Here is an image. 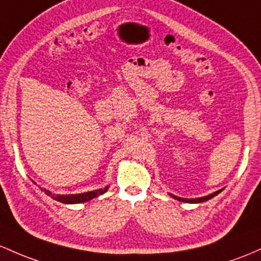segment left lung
I'll use <instances>...</instances> for the list:
<instances>
[{"label":"left lung","instance_id":"obj_1","mask_svg":"<svg viewBox=\"0 0 261 261\" xmlns=\"http://www.w3.org/2000/svg\"><path fill=\"white\" fill-rule=\"evenodd\" d=\"M222 190H223V189H222ZM222 190H218V191L213 192V194H211L208 196H204V197H198V198H182V197H177V196L171 195V194H170V196H171L172 198H175V200L181 201V202H187V203H201V202L208 201L212 197H215V196H217L219 192H222Z\"/></svg>","mask_w":261,"mask_h":261}]
</instances>
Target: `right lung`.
Listing matches in <instances>:
<instances>
[{
  "instance_id": "obj_1",
  "label": "right lung",
  "mask_w": 261,
  "mask_h": 261,
  "mask_svg": "<svg viewBox=\"0 0 261 261\" xmlns=\"http://www.w3.org/2000/svg\"><path fill=\"white\" fill-rule=\"evenodd\" d=\"M107 190H108V186L105 187V189H98V190H95V191L84 192V194H76V195H54L45 189H44L43 191L45 192L48 196H50L51 198H54V200L61 202V203L74 204V203H83V202H87V201L92 200V198H95L99 195L105 194Z\"/></svg>"
}]
</instances>
